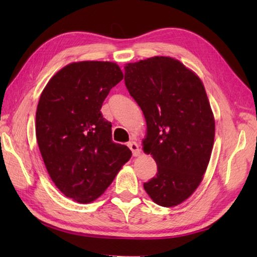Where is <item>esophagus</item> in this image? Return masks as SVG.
Listing matches in <instances>:
<instances>
[{
    "label": "esophagus",
    "mask_w": 257,
    "mask_h": 257,
    "mask_svg": "<svg viewBox=\"0 0 257 257\" xmlns=\"http://www.w3.org/2000/svg\"><path fill=\"white\" fill-rule=\"evenodd\" d=\"M127 146H128V148L133 151L134 157H138L140 155V150H139V147H138L137 143H135V141H129Z\"/></svg>",
    "instance_id": "esophagus-1"
}]
</instances>
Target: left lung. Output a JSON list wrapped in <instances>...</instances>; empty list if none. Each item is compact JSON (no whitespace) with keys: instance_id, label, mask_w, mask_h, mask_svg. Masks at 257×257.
Masks as SVG:
<instances>
[{"instance_id":"8db88e82","label":"left lung","mask_w":257,"mask_h":257,"mask_svg":"<svg viewBox=\"0 0 257 257\" xmlns=\"http://www.w3.org/2000/svg\"><path fill=\"white\" fill-rule=\"evenodd\" d=\"M124 84L145 114L144 150L158 167L144 188L155 203L176 206L199 187L211 158L215 122L204 86L163 56L125 65Z\"/></svg>"}]
</instances>
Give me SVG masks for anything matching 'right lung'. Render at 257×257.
Segmentation results:
<instances>
[{"mask_svg": "<svg viewBox=\"0 0 257 257\" xmlns=\"http://www.w3.org/2000/svg\"><path fill=\"white\" fill-rule=\"evenodd\" d=\"M123 78L111 62L72 63L43 90L36 110V139L47 172L67 198L89 203L100 196L132 158L111 138L102 102Z\"/></svg>", "mask_w": 257, "mask_h": 257, "instance_id": "obj_1", "label": "right lung"}]
</instances>
